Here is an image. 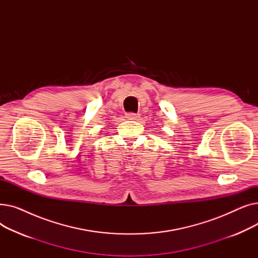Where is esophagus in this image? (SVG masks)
<instances>
[{"label": "esophagus", "instance_id": "1", "mask_svg": "<svg viewBox=\"0 0 258 258\" xmlns=\"http://www.w3.org/2000/svg\"><path fill=\"white\" fill-rule=\"evenodd\" d=\"M126 118L128 120H138L140 118V115L136 114V113H127L126 114Z\"/></svg>", "mask_w": 258, "mask_h": 258}]
</instances>
